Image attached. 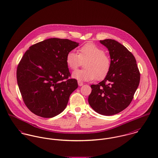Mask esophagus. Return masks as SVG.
<instances>
[{"instance_id":"obj_1","label":"esophagus","mask_w":158,"mask_h":158,"mask_svg":"<svg viewBox=\"0 0 158 158\" xmlns=\"http://www.w3.org/2000/svg\"><path fill=\"white\" fill-rule=\"evenodd\" d=\"M78 85L79 86H82L83 85V83L80 81H78Z\"/></svg>"}]
</instances>
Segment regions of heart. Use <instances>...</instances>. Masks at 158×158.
I'll return each mask as SVG.
<instances>
[{"label": "heart", "mask_w": 158, "mask_h": 158, "mask_svg": "<svg viewBox=\"0 0 158 158\" xmlns=\"http://www.w3.org/2000/svg\"><path fill=\"white\" fill-rule=\"evenodd\" d=\"M85 62V69L76 71L72 77L80 81H91L96 78L100 81L104 79L110 72L112 62L105 51L93 43H86L82 46L78 54L70 51L66 57L68 67L72 71L80 67Z\"/></svg>", "instance_id": "1"}]
</instances>
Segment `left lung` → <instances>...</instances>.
I'll return each mask as SVG.
<instances>
[{"label": "left lung", "instance_id": "1", "mask_svg": "<svg viewBox=\"0 0 158 158\" xmlns=\"http://www.w3.org/2000/svg\"><path fill=\"white\" fill-rule=\"evenodd\" d=\"M100 43L109 51L111 68L104 80L91 85L88 101L97 113L110 116L129 106L139 84L140 72L134 56L124 45L112 39Z\"/></svg>", "mask_w": 158, "mask_h": 158}]
</instances>
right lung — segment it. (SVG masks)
Segmentation results:
<instances>
[{"instance_id":"obj_1","label":"right lung","mask_w":158,"mask_h":158,"mask_svg":"<svg viewBox=\"0 0 158 158\" xmlns=\"http://www.w3.org/2000/svg\"><path fill=\"white\" fill-rule=\"evenodd\" d=\"M78 46L68 39L51 38L31 46L17 68V81L29 110L52 118L66 108L78 87L66 63L68 53Z\"/></svg>"}]
</instances>
